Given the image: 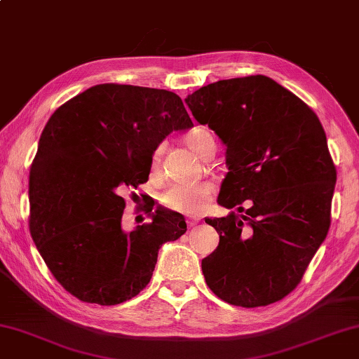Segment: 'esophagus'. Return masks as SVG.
Here are the masks:
<instances>
[{
	"instance_id": "34e87169",
	"label": "esophagus",
	"mask_w": 359,
	"mask_h": 359,
	"mask_svg": "<svg viewBox=\"0 0 359 359\" xmlns=\"http://www.w3.org/2000/svg\"><path fill=\"white\" fill-rule=\"evenodd\" d=\"M198 222H200V217H192V219H189V220H187V226H189V228H194L195 225H197Z\"/></svg>"
}]
</instances>
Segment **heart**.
Listing matches in <instances>:
<instances>
[{
    "mask_svg": "<svg viewBox=\"0 0 359 359\" xmlns=\"http://www.w3.org/2000/svg\"><path fill=\"white\" fill-rule=\"evenodd\" d=\"M184 142L200 158L209 159L215 153V137L205 126H195L184 134ZM162 145H158L151 153V168L156 172L161 164ZM214 186L209 181L186 182V184L168 186L161 195L162 206L181 214H200L212 198Z\"/></svg>",
    "mask_w": 359,
    "mask_h": 359,
    "instance_id": "obj_1",
    "label": "heart"
}]
</instances>
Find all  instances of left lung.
<instances>
[{"instance_id": "1", "label": "left lung", "mask_w": 359, "mask_h": 359, "mask_svg": "<svg viewBox=\"0 0 359 359\" xmlns=\"http://www.w3.org/2000/svg\"><path fill=\"white\" fill-rule=\"evenodd\" d=\"M186 103L226 145L229 172L219 205L245 212L205 219L220 236L201 261L206 285L242 308L285 299L299 286L331 223L336 167L319 117L262 74L208 84Z\"/></svg>"}]
</instances>
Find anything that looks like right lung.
Returning <instances> with one entry per match:
<instances>
[{"label": "right lung", "mask_w": 359, "mask_h": 359, "mask_svg": "<svg viewBox=\"0 0 359 359\" xmlns=\"http://www.w3.org/2000/svg\"><path fill=\"white\" fill-rule=\"evenodd\" d=\"M191 126L177 93L139 86H93L54 111L29 170V231L67 292L112 306L150 283L162 243L187 225L150 208L151 220L126 233L120 194L147 182L165 136Z\"/></svg>", "instance_id": "right-lung-1"}]
</instances>
